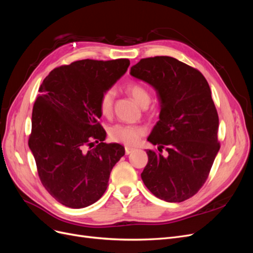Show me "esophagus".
I'll return each mask as SVG.
<instances>
[{"label": "esophagus", "mask_w": 253, "mask_h": 253, "mask_svg": "<svg viewBox=\"0 0 253 253\" xmlns=\"http://www.w3.org/2000/svg\"><path fill=\"white\" fill-rule=\"evenodd\" d=\"M135 151V149L134 148H131V147H126V155H128V154H131L132 152H134Z\"/></svg>", "instance_id": "1"}]
</instances>
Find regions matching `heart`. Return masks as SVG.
<instances>
[{"label": "heart", "mask_w": 253, "mask_h": 253, "mask_svg": "<svg viewBox=\"0 0 253 253\" xmlns=\"http://www.w3.org/2000/svg\"><path fill=\"white\" fill-rule=\"evenodd\" d=\"M126 91L131 95L136 102L140 104L141 106H148L151 102V94L147 89V87L143 86L140 83H129L126 85ZM114 98H115V89L109 88L106 89L104 93L101 95L100 101H99V109L104 116H109L113 111V104H114ZM145 133V128L140 126H133V125H122L117 124L109 128V136L110 138L114 141L121 142L128 145L137 144L141 137Z\"/></svg>", "instance_id": "1"}]
</instances>
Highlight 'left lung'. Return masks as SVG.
Masks as SVG:
<instances>
[{"label": "left lung", "mask_w": 253, "mask_h": 253, "mask_svg": "<svg viewBox=\"0 0 253 253\" xmlns=\"http://www.w3.org/2000/svg\"><path fill=\"white\" fill-rule=\"evenodd\" d=\"M129 74L153 86L160 104L159 120L148 137L160 153L147 151L141 179L160 200L186 201L203 187L219 150L209 84L201 72L167 56L141 59Z\"/></svg>", "instance_id": "8db88e82"}]
</instances>
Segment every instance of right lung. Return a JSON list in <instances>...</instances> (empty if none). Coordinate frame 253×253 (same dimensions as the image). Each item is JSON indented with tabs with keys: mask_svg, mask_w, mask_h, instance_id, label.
Wrapping results in <instances>:
<instances>
[{
	"mask_svg": "<svg viewBox=\"0 0 253 253\" xmlns=\"http://www.w3.org/2000/svg\"><path fill=\"white\" fill-rule=\"evenodd\" d=\"M128 65V59L80 60L55 68L41 84L28 145L42 185L60 204L80 209L96 203L125 155L121 144L103 142L106 132L98 120L101 95Z\"/></svg>",
	"mask_w": 253,
	"mask_h": 253,
	"instance_id": "add662e5",
	"label": "right lung"
}]
</instances>
